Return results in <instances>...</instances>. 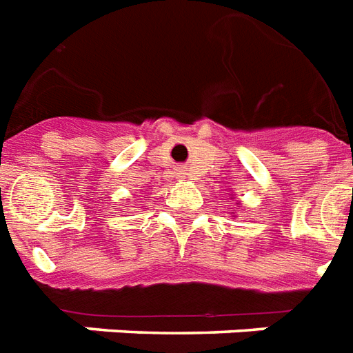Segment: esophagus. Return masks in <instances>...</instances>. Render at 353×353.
Instances as JSON below:
<instances>
[{
	"label": "esophagus",
	"instance_id": "1",
	"mask_svg": "<svg viewBox=\"0 0 353 353\" xmlns=\"http://www.w3.org/2000/svg\"><path fill=\"white\" fill-rule=\"evenodd\" d=\"M179 176H182V179H186V176H188V173H186V171H180V173H179Z\"/></svg>",
	"mask_w": 353,
	"mask_h": 353
}]
</instances>
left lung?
<instances>
[{
  "mask_svg": "<svg viewBox=\"0 0 353 353\" xmlns=\"http://www.w3.org/2000/svg\"><path fill=\"white\" fill-rule=\"evenodd\" d=\"M236 205H239V203H236Z\"/></svg>",
  "mask_w": 353,
  "mask_h": 353,
  "instance_id": "8db88e82",
  "label": "left lung"
}]
</instances>
